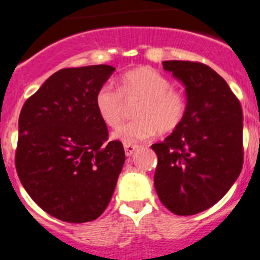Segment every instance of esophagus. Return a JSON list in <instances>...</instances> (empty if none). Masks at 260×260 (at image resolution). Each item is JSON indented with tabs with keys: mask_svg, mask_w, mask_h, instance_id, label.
I'll list each match as a JSON object with an SVG mask.
<instances>
[{
	"mask_svg": "<svg viewBox=\"0 0 260 260\" xmlns=\"http://www.w3.org/2000/svg\"><path fill=\"white\" fill-rule=\"evenodd\" d=\"M137 149H139V146H137V145H128V144H125V145H124L125 155L131 156L133 153H135L136 150H137Z\"/></svg>",
	"mask_w": 260,
	"mask_h": 260,
	"instance_id": "esophagus-1",
	"label": "esophagus"
}]
</instances>
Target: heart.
<instances>
[{
  "label": "heart",
  "mask_w": 260,
  "mask_h": 260,
  "mask_svg": "<svg viewBox=\"0 0 260 260\" xmlns=\"http://www.w3.org/2000/svg\"><path fill=\"white\" fill-rule=\"evenodd\" d=\"M127 102L140 101L135 110L137 119L120 125L113 139L133 145L153 137L156 132L170 133L184 120L186 101L181 93L171 89V81L150 67H139L119 80V92L104 85L95 94V109L102 120L116 127L123 120Z\"/></svg>",
  "instance_id": "obj_1"
}]
</instances>
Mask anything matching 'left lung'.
<instances>
[{"instance_id": "obj_1", "label": "left lung", "mask_w": 260, "mask_h": 260, "mask_svg": "<svg viewBox=\"0 0 260 260\" xmlns=\"http://www.w3.org/2000/svg\"><path fill=\"white\" fill-rule=\"evenodd\" d=\"M163 69L185 86L181 124L163 142L151 145L158 156L154 186L176 215L210 209L226 194L244 163L241 104L211 67L189 60H165Z\"/></svg>"}]
</instances>
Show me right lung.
I'll list each match as a JSON object with an SVG mask.
<instances>
[{
  "mask_svg": "<svg viewBox=\"0 0 260 260\" xmlns=\"http://www.w3.org/2000/svg\"><path fill=\"white\" fill-rule=\"evenodd\" d=\"M114 71L107 64L59 70L20 111L16 172L29 197L59 220H95L115 190L124 149L107 142L95 109V94Z\"/></svg>",
  "mask_w": 260,
  "mask_h": 260,
  "instance_id": "obj_1",
  "label": "right lung"
}]
</instances>
